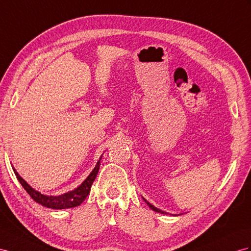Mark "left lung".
<instances>
[{"label": "left lung", "mask_w": 251, "mask_h": 251, "mask_svg": "<svg viewBox=\"0 0 251 251\" xmlns=\"http://www.w3.org/2000/svg\"><path fill=\"white\" fill-rule=\"evenodd\" d=\"M142 198H143V201H144L146 202V204H147V205H149V207H150V208H151V210H153V211H155V212H158V213H162V214H165V212H164V211H162V210H160V209L156 208V207H155V205H152L151 203H150L149 201H146V199H145L144 197H142Z\"/></svg>", "instance_id": "1"}]
</instances>
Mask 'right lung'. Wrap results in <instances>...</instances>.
Wrapping results in <instances>:
<instances>
[{
  "mask_svg": "<svg viewBox=\"0 0 251 251\" xmlns=\"http://www.w3.org/2000/svg\"><path fill=\"white\" fill-rule=\"evenodd\" d=\"M101 157L102 155L100 157V160L98 161V163H96L93 171L90 173V175L85 179V180H83V182L79 185V187H77L76 189L58 196L41 194L40 192H38L34 188H31L30 185L18 174L16 169L12 168V170H14L15 175L17 176L19 182L21 183L24 190L28 193L29 196L33 198L36 202L42 204L43 207L50 208V209H56V210L69 209V208H74V207H77V205H79L89 195L90 190H91V187H92V183L95 180L96 175H98L99 173Z\"/></svg>",
  "mask_w": 251,
  "mask_h": 251,
  "instance_id": "add662e5",
  "label": "right lung"
}]
</instances>
